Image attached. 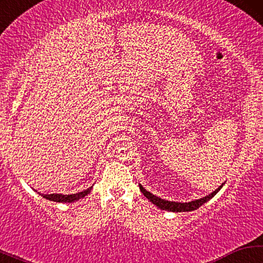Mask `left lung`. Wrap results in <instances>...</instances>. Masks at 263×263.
<instances>
[{"instance_id": "8db88e82", "label": "left lung", "mask_w": 263, "mask_h": 263, "mask_svg": "<svg viewBox=\"0 0 263 263\" xmlns=\"http://www.w3.org/2000/svg\"><path fill=\"white\" fill-rule=\"evenodd\" d=\"M224 185L222 183L219 188L216 189L213 193H211L210 195L205 196V197H203L201 199H196V201H191L188 203H179V202H171V201H164V199L157 197V196H154L153 194H151L149 191H147L146 189H144V186L141 184H139V188L140 191L146 198L148 199L149 202H152L153 204H155L158 208L161 209V210H166V211H172V212H186V211H193L196 210V209H198L199 206H202L204 203H206L209 199H211L213 196H215L218 191L220 190L221 186Z\"/></svg>"}]
</instances>
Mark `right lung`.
I'll use <instances>...</instances> for the list:
<instances>
[{
	"instance_id": "obj_1",
	"label": "right lung",
	"mask_w": 263,
	"mask_h": 263,
	"mask_svg": "<svg viewBox=\"0 0 263 263\" xmlns=\"http://www.w3.org/2000/svg\"><path fill=\"white\" fill-rule=\"evenodd\" d=\"M92 186L90 188L86 189L84 191H81V193H78V194H72V195H62V194H50V195H42L44 198L46 199H50V201L53 202H61V203H70V202H75L78 201V199L84 197V196L88 195L90 193Z\"/></svg>"
}]
</instances>
